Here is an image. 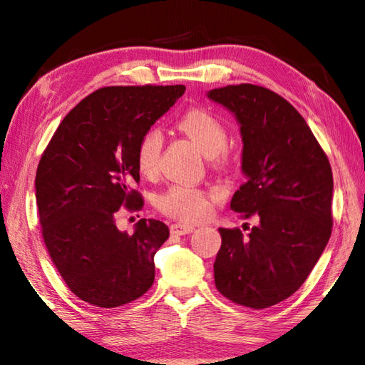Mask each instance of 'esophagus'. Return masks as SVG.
<instances>
[{
  "label": "esophagus",
  "mask_w": 365,
  "mask_h": 365,
  "mask_svg": "<svg viewBox=\"0 0 365 365\" xmlns=\"http://www.w3.org/2000/svg\"><path fill=\"white\" fill-rule=\"evenodd\" d=\"M192 230H195V226H190V224L175 222L170 226V234L173 235H187V234H191Z\"/></svg>",
  "instance_id": "34e87169"
}]
</instances>
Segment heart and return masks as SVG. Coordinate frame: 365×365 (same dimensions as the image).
Returning <instances> with one entry per match:
<instances>
[{"instance_id":"b5f03b06","label":"heart","mask_w":365,"mask_h":365,"mask_svg":"<svg viewBox=\"0 0 365 365\" xmlns=\"http://www.w3.org/2000/svg\"><path fill=\"white\" fill-rule=\"evenodd\" d=\"M177 128L183 131L207 157H216L227 145V128L215 113L204 108H191L177 120ZM161 135L149 130L141 136L136 147V166L139 174L153 178L160 169ZM163 213L180 221L195 222L205 218L212 210V200L202 190L173 185L158 197Z\"/></svg>"}]
</instances>
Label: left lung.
I'll return each instance as SVG.
<instances>
[{"label": "left lung", "instance_id": "1", "mask_svg": "<svg viewBox=\"0 0 365 365\" xmlns=\"http://www.w3.org/2000/svg\"><path fill=\"white\" fill-rule=\"evenodd\" d=\"M207 97L235 115L243 141L245 183L230 208L259 216L247 237L220 229L215 284L237 304L267 309L304 284L329 242L331 165L302 115L276 92L237 84Z\"/></svg>", "mask_w": 365, "mask_h": 365}]
</instances>
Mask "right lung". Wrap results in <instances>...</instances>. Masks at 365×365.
Listing matches in <instances>:
<instances>
[{
    "label": "right lung",
    "mask_w": 365,
    "mask_h": 365,
    "mask_svg": "<svg viewBox=\"0 0 365 365\" xmlns=\"http://www.w3.org/2000/svg\"><path fill=\"white\" fill-rule=\"evenodd\" d=\"M185 86H111L83 98L54 131L36 174V200L50 257L76 297L119 307L150 289L155 252L169 229L139 220L115 226L122 207L141 210L139 139L183 96Z\"/></svg>",
    "instance_id": "1"
}]
</instances>
